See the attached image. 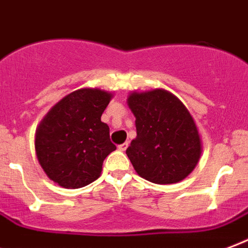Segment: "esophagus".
Here are the masks:
<instances>
[{
    "instance_id": "34e87169",
    "label": "esophagus",
    "mask_w": 248,
    "mask_h": 248,
    "mask_svg": "<svg viewBox=\"0 0 248 248\" xmlns=\"http://www.w3.org/2000/svg\"><path fill=\"white\" fill-rule=\"evenodd\" d=\"M128 142H125V143H122V145H119V150L120 151H125L126 150V147H128Z\"/></svg>"
}]
</instances>
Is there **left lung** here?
I'll return each instance as SVG.
<instances>
[{"instance_id": "1", "label": "left lung", "mask_w": 248, "mask_h": 248, "mask_svg": "<svg viewBox=\"0 0 248 248\" xmlns=\"http://www.w3.org/2000/svg\"><path fill=\"white\" fill-rule=\"evenodd\" d=\"M137 137L126 155L147 181L167 185L187 177L199 162L202 142L193 116L170 92L154 89L129 94Z\"/></svg>"}]
</instances>
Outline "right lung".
<instances>
[{"label": "right lung", "mask_w": 248, "mask_h": 248, "mask_svg": "<svg viewBox=\"0 0 248 248\" xmlns=\"http://www.w3.org/2000/svg\"><path fill=\"white\" fill-rule=\"evenodd\" d=\"M112 94L101 89L75 90L40 123L34 147L38 163L51 181L66 189L89 185L101 176L103 160L116 146L101 122Z\"/></svg>", "instance_id": "obj_1"}]
</instances>
